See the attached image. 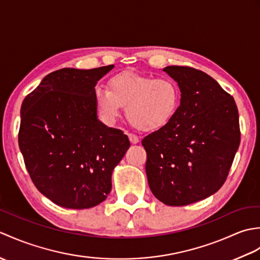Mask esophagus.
Instances as JSON below:
<instances>
[{"label": "esophagus", "mask_w": 260, "mask_h": 260, "mask_svg": "<svg viewBox=\"0 0 260 260\" xmlns=\"http://www.w3.org/2000/svg\"><path fill=\"white\" fill-rule=\"evenodd\" d=\"M128 139H129V142L132 143V144H137V143L140 142L139 137H137L136 135H133V134H128Z\"/></svg>", "instance_id": "esophagus-1"}]
</instances>
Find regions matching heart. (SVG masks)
Returning <instances> with one entry per match:
<instances>
[{
  "mask_svg": "<svg viewBox=\"0 0 260 260\" xmlns=\"http://www.w3.org/2000/svg\"><path fill=\"white\" fill-rule=\"evenodd\" d=\"M93 102L105 124H114L126 107V117L135 128L154 132L164 128L175 117L180 106V89L176 82L163 77L136 73H121L108 80L107 89L97 87Z\"/></svg>",
  "mask_w": 260,
  "mask_h": 260,
  "instance_id": "obj_1",
  "label": "heart"
}]
</instances>
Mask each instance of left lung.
Returning a JSON list of instances; mask_svg holds the SVG:
<instances>
[{
	"label": "left lung",
	"mask_w": 260,
	"mask_h": 260,
	"mask_svg": "<svg viewBox=\"0 0 260 260\" xmlns=\"http://www.w3.org/2000/svg\"><path fill=\"white\" fill-rule=\"evenodd\" d=\"M179 86L181 102L164 128L142 141L148 185L167 206H187L214 194L224 183L240 144L235 99L203 71L164 68Z\"/></svg>",
	"instance_id": "1"
}]
</instances>
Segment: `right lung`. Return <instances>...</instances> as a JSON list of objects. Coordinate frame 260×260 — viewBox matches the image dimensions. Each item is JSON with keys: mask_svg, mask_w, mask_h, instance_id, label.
Returning <instances> with one entry per match:
<instances>
[{"mask_svg": "<svg viewBox=\"0 0 260 260\" xmlns=\"http://www.w3.org/2000/svg\"><path fill=\"white\" fill-rule=\"evenodd\" d=\"M114 64L63 68L43 78L21 106L19 147L33 183L68 209H88L106 200L114 169L131 146L123 132L98 119L97 81Z\"/></svg>", "mask_w": 260, "mask_h": 260, "instance_id": "obj_1", "label": "right lung"}]
</instances>
